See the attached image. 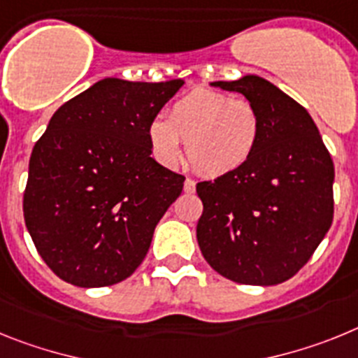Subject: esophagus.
<instances>
[{
    "label": "esophagus",
    "instance_id": "esophagus-1",
    "mask_svg": "<svg viewBox=\"0 0 358 358\" xmlns=\"http://www.w3.org/2000/svg\"><path fill=\"white\" fill-rule=\"evenodd\" d=\"M183 191H185V192L196 191V182H194L192 178H185V183H183Z\"/></svg>",
    "mask_w": 358,
    "mask_h": 358
}]
</instances>
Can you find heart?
<instances>
[{
  "label": "heart",
  "mask_w": 358,
  "mask_h": 358,
  "mask_svg": "<svg viewBox=\"0 0 358 358\" xmlns=\"http://www.w3.org/2000/svg\"><path fill=\"white\" fill-rule=\"evenodd\" d=\"M155 157L175 166L187 142V158L205 176L231 175L243 167L261 138V115L248 99L196 88L171 106L169 119H155L148 127Z\"/></svg>",
  "instance_id": "b5f03b06"
}]
</instances>
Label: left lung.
<instances>
[{
    "label": "left lung",
    "mask_w": 358,
    "mask_h": 358,
    "mask_svg": "<svg viewBox=\"0 0 358 358\" xmlns=\"http://www.w3.org/2000/svg\"><path fill=\"white\" fill-rule=\"evenodd\" d=\"M261 115L250 160L231 175L200 182V250L223 278L270 287L312 257L334 220V162L310 113L263 77L216 80Z\"/></svg>",
    "instance_id": "1"
}]
</instances>
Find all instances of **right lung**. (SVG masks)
<instances>
[{
    "mask_svg": "<svg viewBox=\"0 0 358 358\" xmlns=\"http://www.w3.org/2000/svg\"><path fill=\"white\" fill-rule=\"evenodd\" d=\"M182 86L108 77L50 119L32 149L23 214L37 252L63 281L110 287L144 261L185 180L151 157L148 127Z\"/></svg>",
    "mask_w": 358,
    "mask_h": 358,
    "instance_id": "obj_1",
    "label": "right lung"
}]
</instances>
